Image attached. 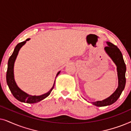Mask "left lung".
<instances>
[{"instance_id":"obj_1","label":"left lung","mask_w":131,"mask_h":131,"mask_svg":"<svg viewBox=\"0 0 131 131\" xmlns=\"http://www.w3.org/2000/svg\"><path fill=\"white\" fill-rule=\"evenodd\" d=\"M106 43L107 46L104 48V51L117 67L116 69L117 72L118 86L116 91L108 98L102 101L91 102V103L97 107L107 106L115 103L121 96L126 84L125 73H126V68L123 60L122 53L119 48L109 42H106Z\"/></svg>"}]
</instances>
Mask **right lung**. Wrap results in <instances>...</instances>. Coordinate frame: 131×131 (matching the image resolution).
Listing matches in <instances>:
<instances>
[{"label":"right lung","instance_id":"1","mask_svg":"<svg viewBox=\"0 0 131 131\" xmlns=\"http://www.w3.org/2000/svg\"><path fill=\"white\" fill-rule=\"evenodd\" d=\"M30 39H27L24 42L19 43L17 46H15V49L14 50L13 53L11 55V56L10 57V58H9L8 62V69H7V72H6V82L8 84V86L9 88L10 92L13 95L14 97L18 101L22 102V103H28V104H33V103H36L38 102L42 101V100H44L45 98H46L47 96L49 95V94H51V91H52V89L54 87L55 79L53 83V85L52 87L51 88V89L48 91V92L45 93V94L40 95H31L28 94L27 93L25 92L24 91L19 88L18 86L17 83H16L15 79H14V64H15L16 58H17V55L18 54V52L19 50L23 46H24L27 41H28ZM61 71H59L57 73V76L55 77V79L57 76H58V74H60Z\"/></svg>","mask_w":131,"mask_h":131}]
</instances>
